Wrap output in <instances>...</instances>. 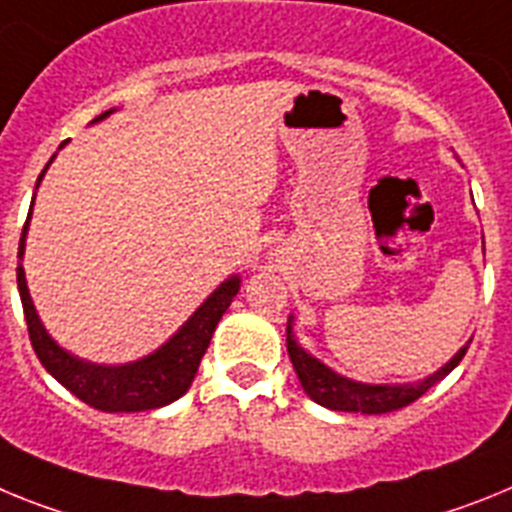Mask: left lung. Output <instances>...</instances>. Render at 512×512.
Instances as JSON below:
<instances>
[{
	"label": "left lung",
	"mask_w": 512,
	"mask_h": 512,
	"mask_svg": "<svg viewBox=\"0 0 512 512\" xmlns=\"http://www.w3.org/2000/svg\"><path fill=\"white\" fill-rule=\"evenodd\" d=\"M286 345L293 368H296V376H299L301 386H304V391L314 399V402L327 407V410L363 412V415H384V412L402 410V407L412 404L415 399H420L430 386H435L441 379H446L448 373L459 366V361L466 355V350H469V345H464L441 371L428 376V379L420 381V384L371 386L342 379V376L330 371L324 363H319L317 358H311V355L306 353V350H301L299 345H296V340H293L291 324H288L286 330Z\"/></svg>",
	"instance_id": "8db88e82"
}]
</instances>
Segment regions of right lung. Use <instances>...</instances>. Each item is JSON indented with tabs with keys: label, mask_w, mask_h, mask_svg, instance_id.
Returning <instances> with one entry per match:
<instances>
[{
	"label": "right lung",
	"mask_w": 512,
	"mask_h": 512,
	"mask_svg": "<svg viewBox=\"0 0 512 512\" xmlns=\"http://www.w3.org/2000/svg\"><path fill=\"white\" fill-rule=\"evenodd\" d=\"M110 113L113 110H105L102 115H97L95 121H102ZM46 170L41 172L38 182L43 180ZM28 221L22 226L20 252H17V257H22V250H25ZM17 288H20L22 311H25V322H28V335L30 342H33V350L38 355V361L46 366V371L51 373L53 379L64 384L74 397H79L84 404L95 407V410L144 412L175 402V399H180L190 389V384L195 379V371L201 366V358L206 355L213 330H216V324L224 317V311L229 309L231 299L237 296L239 278H231V281L221 283L203 301L201 309L195 311L193 317L182 324L180 332L167 345H162L157 353L146 355L144 361L128 363V366H95V363H84L79 358H74V355L66 353V350H61L48 337L41 319L35 314L22 265H17Z\"/></svg>",
	"instance_id": "obj_1"
}]
</instances>
